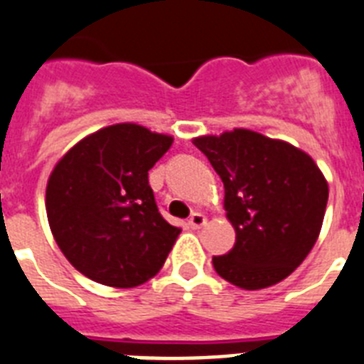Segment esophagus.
I'll use <instances>...</instances> for the list:
<instances>
[{"mask_svg": "<svg viewBox=\"0 0 364 364\" xmlns=\"http://www.w3.org/2000/svg\"><path fill=\"white\" fill-rule=\"evenodd\" d=\"M188 223L191 229H200V227H204V225H206V215L200 214V212H193V214H191V218H189Z\"/></svg>", "mask_w": 364, "mask_h": 364, "instance_id": "esophagus-1", "label": "esophagus"}]
</instances>
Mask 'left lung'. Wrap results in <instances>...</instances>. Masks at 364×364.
<instances>
[{
  "mask_svg": "<svg viewBox=\"0 0 364 364\" xmlns=\"http://www.w3.org/2000/svg\"><path fill=\"white\" fill-rule=\"evenodd\" d=\"M225 186L236 243L214 257L219 277L243 290L281 283L318 240L329 188L311 156L245 128L195 137Z\"/></svg>",
  "mask_w": 364,
  "mask_h": 364,
  "instance_id": "8db88e82",
  "label": "left lung"
}]
</instances>
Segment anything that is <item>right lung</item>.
<instances>
[{
	"label": "right lung",
	"instance_id": "add662e5",
	"mask_svg": "<svg viewBox=\"0 0 364 364\" xmlns=\"http://www.w3.org/2000/svg\"><path fill=\"white\" fill-rule=\"evenodd\" d=\"M171 145V135L122 122L87 135L57 161L46 186L48 223L85 277L134 288L161 269L180 229L158 212L149 171Z\"/></svg>",
	"mask_w": 364,
	"mask_h": 364
}]
</instances>
